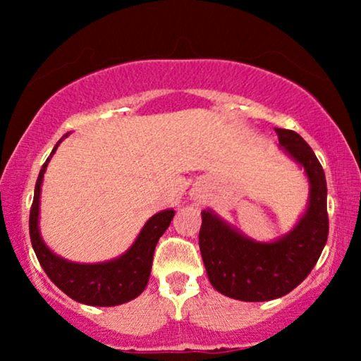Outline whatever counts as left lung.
I'll return each mask as SVG.
<instances>
[{
	"instance_id": "1",
	"label": "left lung",
	"mask_w": 361,
	"mask_h": 361,
	"mask_svg": "<svg viewBox=\"0 0 361 361\" xmlns=\"http://www.w3.org/2000/svg\"><path fill=\"white\" fill-rule=\"evenodd\" d=\"M279 146L309 182V200L288 233L258 241L212 209L202 210L199 246L210 284L226 298L264 302L283 298L307 278L329 235L327 182L310 146L295 131L276 128Z\"/></svg>"
}]
</instances>
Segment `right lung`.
<instances>
[{
    "label": "right lung",
    "mask_w": 361,
    "mask_h": 361,
    "mask_svg": "<svg viewBox=\"0 0 361 361\" xmlns=\"http://www.w3.org/2000/svg\"><path fill=\"white\" fill-rule=\"evenodd\" d=\"M63 135L57 145L54 146L51 156L44 162L39 172L36 189H34V200L29 215V235L31 243L42 269L46 271L49 279L63 290L68 298L77 302L97 307H111L136 299L145 290L149 281L152 256L157 241L164 231L169 228L172 216L176 212L172 209L162 210L152 215L142 226L140 235L133 241V245L125 253L103 263H75L68 261L54 251L42 240L39 230V212H41V187L44 180V172L47 169L49 161L63 141Z\"/></svg>",
    "instance_id": "obj_1"
}]
</instances>
